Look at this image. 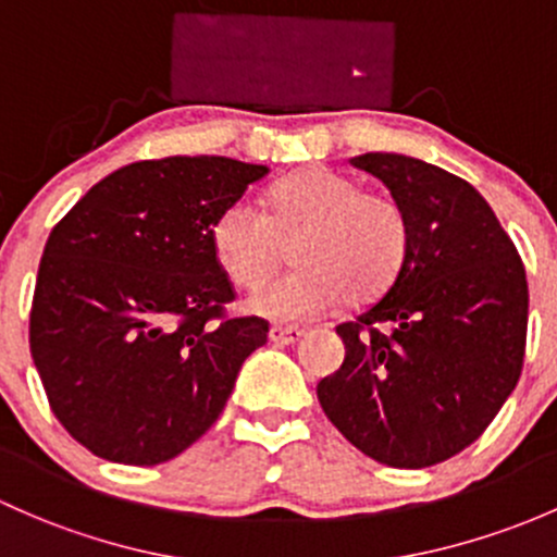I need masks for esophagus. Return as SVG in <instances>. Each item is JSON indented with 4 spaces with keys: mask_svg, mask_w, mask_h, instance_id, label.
Listing matches in <instances>:
<instances>
[{
    "mask_svg": "<svg viewBox=\"0 0 557 557\" xmlns=\"http://www.w3.org/2000/svg\"><path fill=\"white\" fill-rule=\"evenodd\" d=\"M301 338H304V331H298V327H283V325L269 327V342L280 344V347H290V344H298Z\"/></svg>",
    "mask_w": 557,
    "mask_h": 557,
    "instance_id": "esophagus-1",
    "label": "esophagus"
}]
</instances>
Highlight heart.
<instances>
[{
    "label": "heart",
    "instance_id": "1",
    "mask_svg": "<svg viewBox=\"0 0 557 557\" xmlns=\"http://www.w3.org/2000/svg\"><path fill=\"white\" fill-rule=\"evenodd\" d=\"M296 272L248 296L250 312L274 323H307L344 294L376 296L406 259V213L392 197L362 191L331 168H304L267 191V213L248 200L226 205L210 226L219 267L234 285L261 283L295 239Z\"/></svg>",
    "mask_w": 557,
    "mask_h": 557
}]
</instances>
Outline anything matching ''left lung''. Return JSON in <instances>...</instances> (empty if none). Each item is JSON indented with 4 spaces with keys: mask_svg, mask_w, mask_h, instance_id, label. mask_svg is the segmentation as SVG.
Listing matches in <instances>:
<instances>
[{
    "mask_svg": "<svg viewBox=\"0 0 557 557\" xmlns=\"http://www.w3.org/2000/svg\"><path fill=\"white\" fill-rule=\"evenodd\" d=\"M349 162L400 205L408 248L384 296L336 327L347 355L318 397L362 454L421 470L475 443L512 395L529 327L525 269L459 175L395 151Z\"/></svg>",
    "mask_w": 557,
    "mask_h": 557,
    "instance_id": "obj_1",
    "label": "left lung"
}]
</instances>
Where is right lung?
<instances>
[{"mask_svg":"<svg viewBox=\"0 0 557 557\" xmlns=\"http://www.w3.org/2000/svg\"><path fill=\"white\" fill-rule=\"evenodd\" d=\"M267 173L213 154L133 162L52 226L28 344L52 413L101 459L178 456L267 344L263 320L224 318L234 290L210 245L215 215Z\"/></svg>","mask_w":557,"mask_h":557,"instance_id":"right-lung-1","label":"right lung"}]
</instances>
